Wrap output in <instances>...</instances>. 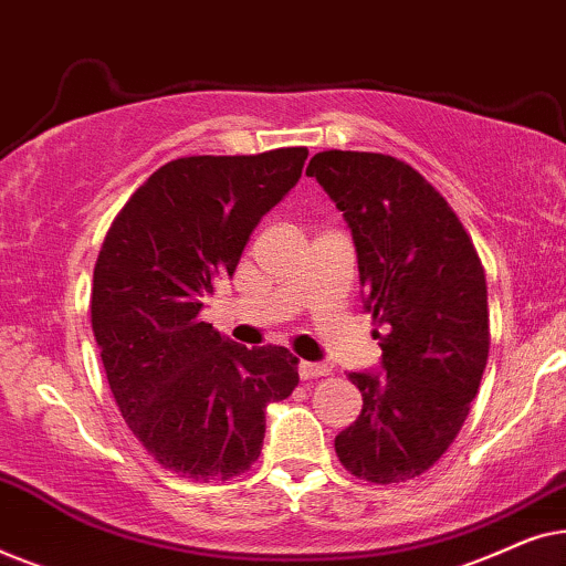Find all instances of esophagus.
I'll return each mask as SVG.
<instances>
[{"label": "esophagus", "mask_w": 566, "mask_h": 566, "mask_svg": "<svg viewBox=\"0 0 566 566\" xmlns=\"http://www.w3.org/2000/svg\"><path fill=\"white\" fill-rule=\"evenodd\" d=\"M329 366H324V363H308V360H301L298 363V376L308 381V378H319V376H329Z\"/></svg>", "instance_id": "34e87169"}]
</instances>
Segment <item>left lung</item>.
Returning a JSON list of instances; mask_svg holds the SVG:
<instances>
[{
	"mask_svg": "<svg viewBox=\"0 0 566 566\" xmlns=\"http://www.w3.org/2000/svg\"><path fill=\"white\" fill-rule=\"evenodd\" d=\"M343 211L381 374H350L363 409L335 438L343 467L374 484L428 471L459 436L490 355L482 260L459 216L389 154L319 151L306 167Z\"/></svg>",
	"mask_w": 566,
	"mask_h": 566,
	"instance_id": "8db88e82",
	"label": "left lung"
}]
</instances>
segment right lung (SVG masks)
Masks as SVG:
<instances>
[{"label": "right lung", "instance_id": "obj_1", "mask_svg": "<svg viewBox=\"0 0 566 566\" xmlns=\"http://www.w3.org/2000/svg\"><path fill=\"white\" fill-rule=\"evenodd\" d=\"M306 146L159 167L115 216L92 277V332L123 420L161 467L188 479L244 474L265 407L298 386L277 345L244 347L200 322L234 275L262 216L298 182Z\"/></svg>", "mask_w": 566, "mask_h": 566}]
</instances>
